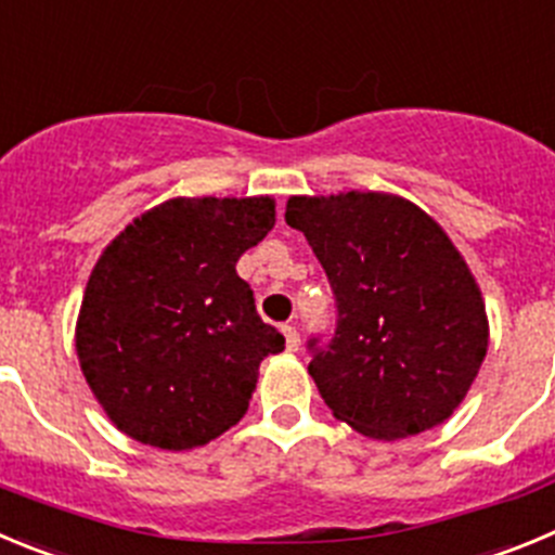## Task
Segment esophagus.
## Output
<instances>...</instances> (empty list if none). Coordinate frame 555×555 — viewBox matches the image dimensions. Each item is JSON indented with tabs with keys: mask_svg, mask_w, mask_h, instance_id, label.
<instances>
[{
	"mask_svg": "<svg viewBox=\"0 0 555 555\" xmlns=\"http://www.w3.org/2000/svg\"><path fill=\"white\" fill-rule=\"evenodd\" d=\"M284 332V339H287V351H298V346H301V337H298L296 326H282Z\"/></svg>",
	"mask_w": 555,
	"mask_h": 555,
	"instance_id": "34e87169",
	"label": "esophagus"
}]
</instances>
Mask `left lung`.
Masks as SVG:
<instances>
[{
	"label": "left lung",
	"instance_id": "obj_1",
	"mask_svg": "<svg viewBox=\"0 0 555 555\" xmlns=\"http://www.w3.org/2000/svg\"><path fill=\"white\" fill-rule=\"evenodd\" d=\"M337 301L328 346L309 339V376L337 421L373 439L446 423L487 357L481 289L446 229L392 193L289 196Z\"/></svg>",
	"mask_w": 555,
	"mask_h": 555
}]
</instances>
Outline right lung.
I'll return each mask as SVG.
<instances>
[{
	"instance_id": "right-lung-1",
	"label": "right lung",
	"mask_w": 555,
	"mask_h": 555,
	"mask_svg": "<svg viewBox=\"0 0 555 555\" xmlns=\"http://www.w3.org/2000/svg\"><path fill=\"white\" fill-rule=\"evenodd\" d=\"M273 223L271 196H179L104 248L74 339L85 382L118 431L191 451L246 414L259 362L284 351V337L257 314L237 259Z\"/></svg>"
}]
</instances>
